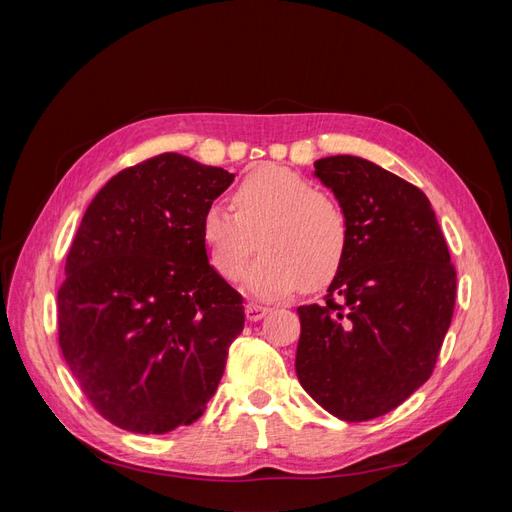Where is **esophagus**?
Here are the masks:
<instances>
[{"label": "esophagus", "instance_id": "esophagus-1", "mask_svg": "<svg viewBox=\"0 0 512 512\" xmlns=\"http://www.w3.org/2000/svg\"><path fill=\"white\" fill-rule=\"evenodd\" d=\"M269 312H271V307L262 305V303H247L245 305L247 320H260V318H265Z\"/></svg>", "mask_w": 512, "mask_h": 512}]
</instances>
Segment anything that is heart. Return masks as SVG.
<instances>
[{
    "label": "heart",
    "instance_id": "b5f03b06",
    "mask_svg": "<svg viewBox=\"0 0 512 512\" xmlns=\"http://www.w3.org/2000/svg\"><path fill=\"white\" fill-rule=\"evenodd\" d=\"M235 211L213 203L200 220V241L209 265L237 282L247 260L262 254L245 275L256 297L275 299L327 286L342 269L350 241L344 207L297 170L262 164L232 192Z\"/></svg>",
    "mask_w": 512,
    "mask_h": 512
}]
</instances>
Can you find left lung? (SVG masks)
I'll use <instances>...</instances> for the list:
<instances>
[{
  "label": "left lung",
  "instance_id": "left-lung-1",
  "mask_svg": "<svg viewBox=\"0 0 512 512\" xmlns=\"http://www.w3.org/2000/svg\"><path fill=\"white\" fill-rule=\"evenodd\" d=\"M350 224L324 303L301 305L297 376L348 423L395 410L431 376L451 327L457 273L427 196L356 156L314 162Z\"/></svg>",
  "mask_w": 512,
  "mask_h": 512
}]
</instances>
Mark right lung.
<instances>
[{"label": "right lung", "mask_w": 512, "mask_h": 512, "mask_svg": "<svg viewBox=\"0 0 512 512\" xmlns=\"http://www.w3.org/2000/svg\"><path fill=\"white\" fill-rule=\"evenodd\" d=\"M235 175L181 153L123 168L91 200L57 290L59 348L89 404L134 433L203 416L243 297L218 275L200 220Z\"/></svg>", "instance_id": "add662e5"}]
</instances>
